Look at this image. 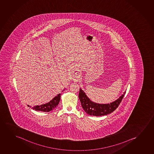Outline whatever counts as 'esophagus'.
I'll return each instance as SVG.
<instances>
[{"label": "esophagus", "instance_id": "obj_1", "mask_svg": "<svg viewBox=\"0 0 154 154\" xmlns=\"http://www.w3.org/2000/svg\"><path fill=\"white\" fill-rule=\"evenodd\" d=\"M79 78H80V75L78 74H76V75L74 77V82H78V81L79 80Z\"/></svg>", "mask_w": 154, "mask_h": 154}]
</instances>
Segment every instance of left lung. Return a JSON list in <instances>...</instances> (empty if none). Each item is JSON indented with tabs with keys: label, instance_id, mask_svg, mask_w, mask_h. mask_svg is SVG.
<instances>
[{
	"label": "left lung",
	"instance_id": "obj_1",
	"mask_svg": "<svg viewBox=\"0 0 154 154\" xmlns=\"http://www.w3.org/2000/svg\"><path fill=\"white\" fill-rule=\"evenodd\" d=\"M125 93L126 92H125L119 98L112 103L108 104H99L91 101L85 94L84 91L80 88L79 98L80 99L82 108L87 114L91 116H104L112 113L116 109L124 98Z\"/></svg>",
	"mask_w": 154,
	"mask_h": 154
}]
</instances>
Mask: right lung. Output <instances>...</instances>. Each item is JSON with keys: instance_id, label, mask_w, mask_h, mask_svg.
Listing matches in <instances>:
<instances>
[{"instance_id": "1", "label": "right lung", "mask_w": 154, "mask_h": 154, "mask_svg": "<svg viewBox=\"0 0 154 154\" xmlns=\"http://www.w3.org/2000/svg\"><path fill=\"white\" fill-rule=\"evenodd\" d=\"M60 95L61 94H59L58 95H57V96L54 97L48 103L40 106H35L32 108L37 111H42L43 112H49L51 111L54 109L58 105L60 99Z\"/></svg>"}]
</instances>
